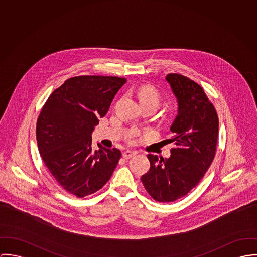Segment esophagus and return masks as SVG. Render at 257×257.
Instances as JSON below:
<instances>
[{
	"mask_svg": "<svg viewBox=\"0 0 257 257\" xmlns=\"http://www.w3.org/2000/svg\"><path fill=\"white\" fill-rule=\"evenodd\" d=\"M136 155V152H132V151H129V150H127V151H124L123 153H122V156H123V158L124 159H130V158H132L133 156H135Z\"/></svg>",
	"mask_w": 257,
	"mask_h": 257,
	"instance_id": "esophagus-1",
	"label": "esophagus"
}]
</instances>
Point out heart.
<instances>
[{"label": "heart", "instance_id": "heart-1", "mask_svg": "<svg viewBox=\"0 0 257 257\" xmlns=\"http://www.w3.org/2000/svg\"><path fill=\"white\" fill-rule=\"evenodd\" d=\"M139 95V99L141 101V103H145V102H151L153 104L156 105V107H158L161 103V95L159 93V91L153 87V86H144L139 89L138 92ZM137 133L131 132L129 137L131 138V141H133V137H135Z\"/></svg>", "mask_w": 257, "mask_h": 257}]
</instances>
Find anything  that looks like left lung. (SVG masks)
Segmentation results:
<instances>
[{"label":"left lung","instance_id":"8db88e82","mask_svg":"<svg viewBox=\"0 0 257 257\" xmlns=\"http://www.w3.org/2000/svg\"><path fill=\"white\" fill-rule=\"evenodd\" d=\"M166 79L178 102L170 139L175 147L169 159L149 154L151 167L141 177L150 196L163 203L185 196L199 183L215 158L219 131L217 111L197 83L175 73Z\"/></svg>","mask_w":257,"mask_h":257}]
</instances>
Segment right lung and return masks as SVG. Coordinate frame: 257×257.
<instances>
[{
  "label": "right lung",
  "mask_w": 257,
  "mask_h": 257,
  "mask_svg": "<svg viewBox=\"0 0 257 257\" xmlns=\"http://www.w3.org/2000/svg\"><path fill=\"white\" fill-rule=\"evenodd\" d=\"M126 79L78 76L48 97L36 123L39 154L58 184L78 198L93 194L110 179L121 152L91 150V133L105 116Z\"/></svg>",
  "instance_id": "add662e5"
}]
</instances>
